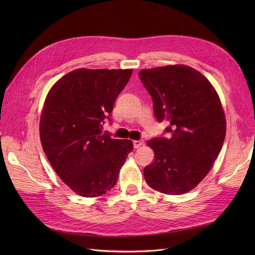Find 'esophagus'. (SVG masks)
<instances>
[{
    "instance_id": "34e87169",
    "label": "esophagus",
    "mask_w": 255,
    "mask_h": 255,
    "mask_svg": "<svg viewBox=\"0 0 255 255\" xmlns=\"http://www.w3.org/2000/svg\"><path fill=\"white\" fill-rule=\"evenodd\" d=\"M143 144V140H134L133 141V146H134V149H138L139 148V146H141Z\"/></svg>"
}]
</instances>
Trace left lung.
<instances>
[{
    "mask_svg": "<svg viewBox=\"0 0 255 255\" xmlns=\"http://www.w3.org/2000/svg\"><path fill=\"white\" fill-rule=\"evenodd\" d=\"M139 79L152 98L154 116L168 121L165 133L148 141L153 163L146 184L167 195L195 188L210 171L226 137V117L217 92L194 68L174 65L144 69Z\"/></svg>",
    "mask_w": 255,
    "mask_h": 255,
    "instance_id": "obj_1",
    "label": "left lung"
}]
</instances>
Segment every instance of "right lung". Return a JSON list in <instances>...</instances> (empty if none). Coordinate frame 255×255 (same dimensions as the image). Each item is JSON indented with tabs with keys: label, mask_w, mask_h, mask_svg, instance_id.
<instances>
[{
	"label": "right lung",
	"mask_w": 255,
	"mask_h": 255,
	"mask_svg": "<svg viewBox=\"0 0 255 255\" xmlns=\"http://www.w3.org/2000/svg\"><path fill=\"white\" fill-rule=\"evenodd\" d=\"M132 69H76L51 88L40 119L42 149L58 176L82 197H98L117 183L130 140L102 132Z\"/></svg>",
	"instance_id": "add662e5"
}]
</instances>
